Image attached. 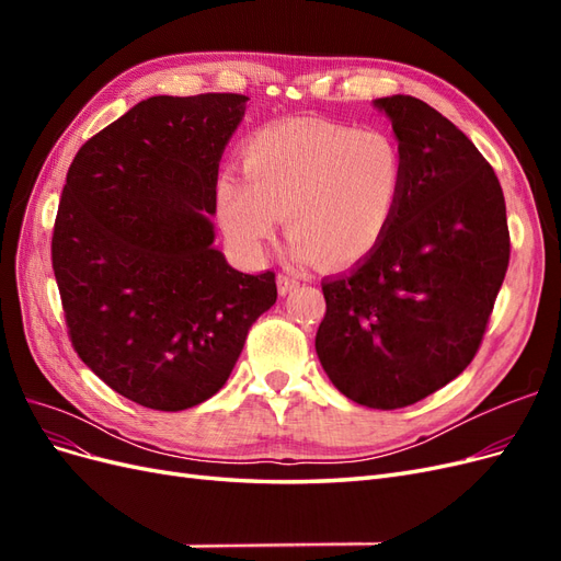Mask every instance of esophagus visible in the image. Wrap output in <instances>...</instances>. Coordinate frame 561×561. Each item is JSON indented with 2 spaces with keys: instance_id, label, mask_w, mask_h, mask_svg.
I'll use <instances>...</instances> for the list:
<instances>
[{
  "instance_id": "1",
  "label": "esophagus",
  "mask_w": 561,
  "mask_h": 561,
  "mask_svg": "<svg viewBox=\"0 0 561 561\" xmlns=\"http://www.w3.org/2000/svg\"><path fill=\"white\" fill-rule=\"evenodd\" d=\"M278 293L280 295H287V293H293V290H297L299 287V278H295V276H290V274H278Z\"/></svg>"
}]
</instances>
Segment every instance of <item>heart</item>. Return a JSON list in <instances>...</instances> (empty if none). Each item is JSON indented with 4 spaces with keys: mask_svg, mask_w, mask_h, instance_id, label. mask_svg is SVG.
<instances>
[{
    "mask_svg": "<svg viewBox=\"0 0 561 561\" xmlns=\"http://www.w3.org/2000/svg\"><path fill=\"white\" fill-rule=\"evenodd\" d=\"M243 171L217 180V215L236 248L260 257L285 217L297 262L346 268L393 225L407 163L386 130L293 118L252 135Z\"/></svg>",
    "mask_w": 561,
    "mask_h": 561,
    "instance_id": "1",
    "label": "heart"
}]
</instances>
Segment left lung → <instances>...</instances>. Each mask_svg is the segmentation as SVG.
Here are the masks:
<instances>
[{
	"instance_id": "left-lung-1",
	"label": "left lung",
	"mask_w": 561,
	"mask_h": 561,
	"mask_svg": "<svg viewBox=\"0 0 561 561\" xmlns=\"http://www.w3.org/2000/svg\"><path fill=\"white\" fill-rule=\"evenodd\" d=\"M404 151V186L379 248L322 280L316 353L330 381L371 410L447 386L478 353L511 260L494 168L447 116L412 95L375 100Z\"/></svg>"
}]
</instances>
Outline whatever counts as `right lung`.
<instances>
[{"instance_id": "1", "label": "right lung", "mask_w": 561, "mask_h": 561, "mask_svg": "<svg viewBox=\"0 0 561 561\" xmlns=\"http://www.w3.org/2000/svg\"><path fill=\"white\" fill-rule=\"evenodd\" d=\"M250 98L154 95L83 145L54 227V274L79 358L118 396L180 412L213 398L276 274L227 264L210 217Z\"/></svg>"}]
</instances>
